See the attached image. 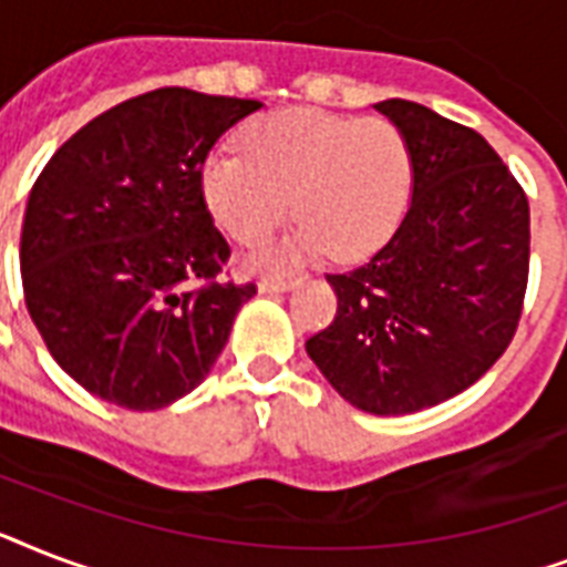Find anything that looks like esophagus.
I'll list each match as a JSON object with an SVG mask.
<instances>
[{
	"mask_svg": "<svg viewBox=\"0 0 567 567\" xmlns=\"http://www.w3.org/2000/svg\"><path fill=\"white\" fill-rule=\"evenodd\" d=\"M297 279H261L258 282V291L261 293H279V291H288Z\"/></svg>",
	"mask_w": 567,
	"mask_h": 567,
	"instance_id": "esophagus-1",
	"label": "esophagus"
}]
</instances>
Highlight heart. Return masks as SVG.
Listing matches in <instances>:
<instances>
[{
  "instance_id": "heart-1",
  "label": "heart",
  "mask_w": 567,
  "mask_h": 567,
  "mask_svg": "<svg viewBox=\"0 0 567 567\" xmlns=\"http://www.w3.org/2000/svg\"><path fill=\"white\" fill-rule=\"evenodd\" d=\"M412 146L385 117L288 109L258 120L247 153H212L199 171L208 212L229 238L258 244L291 214L300 226L261 252L282 265L327 249L353 261L382 247L412 194Z\"/></svg>"
}]
</instances>
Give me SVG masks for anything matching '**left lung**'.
Returning <instances> with one entry per match:
<instances>
[{
    "label": "left lung",
    "instance_id": "1",
    "mask_svg": "<svg viewBox=\"0 0 567 567\" xmlns=\"http://www.w3.org/2000/svg\"><path fill=\"white\" fill-rule=\"evenodd\" d=\"M412 146V203L362 267L327 274L336 320L306 353L347 403L412 414L462 394L515 338L529 203L483 135L409 100L377 102Z\"/></svg>",
    "mask_w": 567,
    "mask_h": 567
}]
</instances>
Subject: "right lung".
<instances>
[{
    "label": "right lung",
    "mask_w": 567,
    "mask_h": 567,
    "mask_svg": "<svg viewBox=\"0 0 567 567\" xmlns=\"http://www.w3.org/2000/svg\"><path fill=\"white\" fill-rule=\"evenodd\" d=\"M256 100L158 87L109 109L34 182L20 238L25 306L91 394L155 412L190 394L256 282H220L229 244L199 171Z\"/></svg>",
    "instance_id": "add662e5"
}]
</instances>
